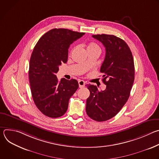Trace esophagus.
I'll list each match as a JSON object with an SVG mask.
<instances>
[{
    "instance_id": "obj_1",
    "label": "esophagus",
    "mask_w": 159,
    "mask_h": 159,
    "mask_svg": "<svg viewBox=\"0 0 159 159\" xmlns=\"http://www.w3.org/2000/svg\"><path fill=\"white\" fill-rule=\"evenodd\" d=\"M78 83H79V85L80 88H82L85 86V82L82 80H79L78 81Z\"/></svg>"
}]
</instances>
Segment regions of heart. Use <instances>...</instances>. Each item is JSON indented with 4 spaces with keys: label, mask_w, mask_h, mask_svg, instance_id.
I'll list each match as a JSON object with an SVG mask.
<instances>
[{
    "label": "heart",
    "mask_w": 159,
    "mask_h": 159,
    "mask_svg": "<svg viewBox=\"0 0 159 159\" xmlns=\"http://www.w3.org/2000/svg\"><path fill=\"white\" fill-rule=\"evenodd\" d=\"M100 50V48L98 45L94 43H89L87 47V50Z\"/></svg>",
    "instance_id": "obj_1"
}]
</instances>
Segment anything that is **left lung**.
<instances>
[{"mask_svg": "<svg viewBox=\"0 0 159 159\" xmlns=\"http://www.w3.org/2000/svg\"><path fill=\"white\" fill-rule=\"evenodd\" d=\"M106 48L101 66L104 90L94 85H86L90 96L86 101V112L94 120L101 122L116 116L128 101L134 79V66L131 52L126 43L114 35L92 36Z\"/></svg>", "mask_w": 159, "mask_h": 159, "instance_id": "obj_1", "label": "left lung"}]
</instances>
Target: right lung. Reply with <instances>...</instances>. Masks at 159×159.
I'll return each mask as SVG.
<instances>
[{
    "label": "right lung",
    "instance_id": "right-lung-1",
    "mask_svg": "<svg viewBox=\"0 0 159 159\" xmlns=\"http://www.w3.org/2000/svg\"><path fill=\"white\" fill-rule=\"evenodd\" d=\"M84 34L55 28L44 34L35 45L30 61L29 79L34 104L45 116H63L79 87L77 80H58L55 74L59 66L67 61L70 45Z\"/></svg>",
    "mask_w": 159,
    "mask_h": 159
}]
</instances>
